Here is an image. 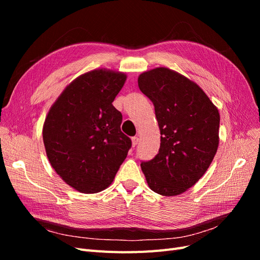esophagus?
Segmentation results:
<instances>
[{
    "label": "esophagus",
    "mask_w": 260,
    "mask_h": 260,
    "mask_svg": "<svg viewBox=\"0 0 260 260\" xmlns=\"http://www.w3.org/2000/svg\"><path fill=\"white\" fill-rule=\"evenodd\" d=\"M131 140H132V146L135 147L139 143V138L138 137H133Z\"/></svg>",
    "instance_id": "esophagus-1"
}]
</instances>
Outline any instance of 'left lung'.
Listing matches in <instances>:
<instances>
[{"instance_id": "1", "label": "left lung", "mask_w": 260, "mask_h": 260, "mask_svg": "<svg viewBox=\"0 0 260 260\" xmlns=\"http://www.w3.org/2000/svg\"><path fill=\"white\" fill-rule=\"evenodd\" d=\"M138 84L152 101L160 130L158 154L141 168L152 191L179 195L198 182L214 159L219 112L198 84L168 68L141 74Z\"/></svg>"}]
</instances>
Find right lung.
Returning <instances> with one entry per match:
<instances>
[{"label":"right lung","instance_id":"obj_1","mask_svg":"<svg viewBox=\"0 0 260 260\" xmlns=\"http://www.w3.org/2000/svg\"><path fill=\"white\" fill-rule=\"evenodd\" d=\"M125 76L96 69L78 77L51 107L43 125L46 155L57 175L81 193L111 185L132 142L113 106Z\"/></svg>","mask_w":260,"mask_h":260}]
</instances>
